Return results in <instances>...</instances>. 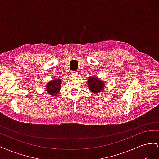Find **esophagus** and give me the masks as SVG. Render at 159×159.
Returning <instances> with one entry per match:
<instances>
[{"mask_svg": "<svg viewBox=\"0 0 159 159\" xmlns=\"http://www.w3.org/2000/svg\"><path fill=\"white\" fill-rule=\"evenodd\" d=\"M71 75H78V72H77L76 71H71Z\"/></svg>", "mask_w": 159, "mask_h": 159, "instance_id": "1", "label": "esophagus"}]
</instances>
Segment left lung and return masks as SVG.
I'll return each mask as SVG.
<instances>
[{
	"instance_id": "obj_1",
	"label": "left lung",
	"mask_w": 159,
	"mask_h": 159,
	"mask_svg": "<svg viewBox=\"0 0 159 159\" xmlns=\"http://www.w3.org/2000/svg\"><path fill=\"white\" fill-rule=\"evenodd\" d=\"M89 89L93 93H99L105 88V84L102 81L94 77H89L88 80Z\"/></svg>"
}]
</instances>
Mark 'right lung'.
<instances>
[{
    "instance_id": "1",
    "label": "right lung",
    "mask_w": 159,
    "mask_h": 159,
    "mask_svg": "<svg viewBox=\"0 0 159 159\" xmlns=\"http://www.w3.org/2000/svg\"><path fill=\"white\" fill-rule=\"evenodd\" d=\"M61 81L60 79H57V80H52L47 84L46 86V91L50 93L51 95H56L60 89Z\"/></svg>"
}]
</instances>
